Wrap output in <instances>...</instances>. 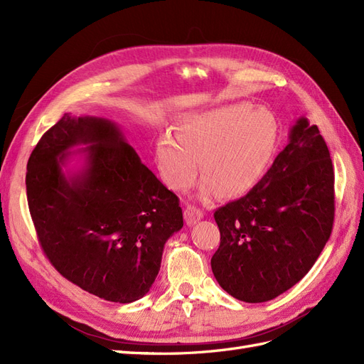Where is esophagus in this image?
I'll list each match as a JSON object with an SVG mask.
<instances>
[{"instance_id": "34e87169", "label": "esophagus", "mask_w": 364, "mask_h": 364, "mask_svg": "<svg viewBox=\"0 0 364 364\" xmlns=\"http://www.w3.org/2000/svg\"><path fill=\"white\" fill-rule=\"evenodd\" d=\"M183 215H185V222H186V225H194L196 222H199L200 218H203V211L200 208H197V206H194V205H188L185 208V211H183Z\"/></svg>"}]
</instances>
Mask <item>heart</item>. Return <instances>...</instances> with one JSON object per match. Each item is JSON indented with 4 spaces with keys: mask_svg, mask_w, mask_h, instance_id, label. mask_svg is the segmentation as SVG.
I'll return each mask as SVG.
<instances>
[{
    "mask_svg": "<svg viewBox=\"0 0 364 364\" xmlns=\"http://www.w3.org/2000/svg\"><path fill=\"white\" fill-rule=\"evenodd\" d=\"M279 121L266 107L232 103L182 118L176 135L156 139L155 159L162 181L176 191L194 182L199 161L200 194L238 199L262 181L279 146Z\"/></svg>",
    "mask_w": 364,
    "mask_h": 364,
    "instance_id": "1",
    "label": "heart"
}]
</instances>
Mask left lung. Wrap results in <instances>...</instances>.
I'll return each mask as SVG.
<instances>
[{
    "label": "left lung",
    "instance_id": "obj_1",
    "mask_svg": "<svg viewBox=\"0 0 364 364\" xmlns=\"http://www.w3.org/2000/svg\"><path fill=\"white\" fill-rule=\"evenodd\" d=\"M262 181L214 213L213 273L235 299L267 302L313 267L334 223V170L317 126L299 118Z\"/></svg>",
    "mask_w": 364,
    "mask_h": 364
}]
</instances>
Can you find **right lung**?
I'll return each mask as SVG.
<instances>
[{
	"mask_svg": "<svg viewBox=\"0 0 364 364\" xmlns=\"http://www.w3.org/2000/svg\"><path fill=\"white\" fill-rule=\"evenodd\" d=\"M73 154L85 164L67 175ZM26 185L41 247L63 278L118 304L149 293L182 209L115 123L65 114L31 151Z\"/></svg>",
	"mask_w": 364,
	"mask_h": 364,
	"instance_id": "right-lung-1",
	"label": "right lung"
}]
</instances>
